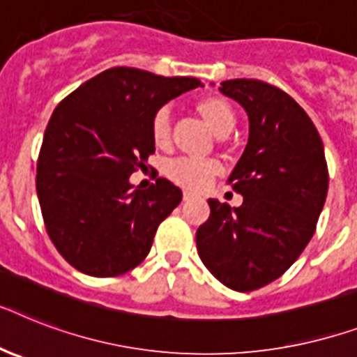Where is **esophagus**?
I'll use <instances>...</instances> for the list:
<instances>
[{
  "instance_id": "34e87169",
  "label": "esophagus",
  "mask_w": 357,
  "mask_h": 357,
  "mask_svg": "<svg viewBox=\"0 0 357 357\" xmlns=\"http://www.w3.org/2000/svg\"><path fill=\"white\" fill-rule=\"evenodd\" d=\"M192 198H194V194L188 192V190H185V192H183V199H185V202H188V199H192Z\"/></svg>"
}]
</instances>
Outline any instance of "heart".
Returning a JSON list of instances; mask_svg holds the SVG:
<instances>
[{
	"mask_svg": "<svg viewBox=\"0 0 357 357\" xmlns=\"http://www.w3.org/2000/svg\"><path fill=\"white\" fill-rule=\"evenodd\" d=\"M196 112L202 115L208 128L216 135H227L236 124V113L233 106L222 97H202L194 104ZM150 135L152 143L158 149H169L170 144V117L167 109H158L153 113L150 123ZM220 165L214 159H194L179 158L167 165V176L178 185L190 190H202L207 187L213 178L218 174Z\"/></svg>",
	"mask_w": 357,
	"mask_h": 357,
	"instance_id": "heart-1",
	"label": "heart"
}]
</instances>
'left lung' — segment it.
<instances>
[{"label": "left lung", "mask_w": 357, "mask_h": 357, "mask_svg": "<svg viewBox=\"0 0 357 357\" xmlns=\"http://www.w3.org/2000/svg\"><path fill=\"white\" fill-rule=\"evenodd\" d=\"M220 91L249 117L248 146L227 179L244 204L231 208L208 199L196 248L220 282L253 291L279 279L312 240L328 167L319 132L286 91L255 78L225 80Z\"/></svg>", "instance_id": "left-lung-1"}]
</instances>
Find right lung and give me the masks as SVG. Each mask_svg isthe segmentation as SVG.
I'll use <instances>...</instances> for the list:
<instances>
[{"mask_svg": "<svg viewBox=\"0 0 357 357\" xmlns=\"http://www.w3.org/2000/svg\"><path fill=\"white\" fill-rule=\"evenodd\" d=\"M199 84L112 68L54 108L38 155L36 192L49 238L75 269L117 277L146 259L159 224L183 194L165 178L144 190L128 178L155 152L153 113Z\"/></svg>", "mask_w": 357, "mask_h": 357, "instance_id": "obj_1", "label": "right lung"}]
</instances>
